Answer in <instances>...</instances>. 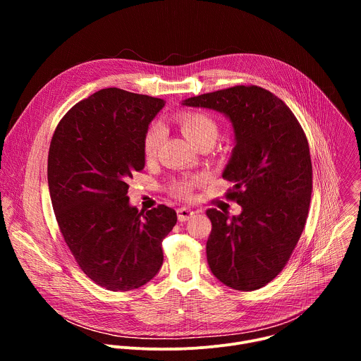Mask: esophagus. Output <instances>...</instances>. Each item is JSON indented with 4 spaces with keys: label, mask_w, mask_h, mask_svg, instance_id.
Masks as SVG:
<instances>
[{
    "label": "esophagus",
    "mask_w": 361,
    "mask_h": 361,
    "mask_svg": "<svg viewBox=\"0 0 361 361\" xmlns=\"http://www.w3.org/2000/svg\"><path fill=\"white\" fill-rule=\"evenodd\" d=\"M194 214H195V213H194L192 210L187 209V207H181V209L177 210V217H178L180 221H187V220H190L191 217H194Z\"/></svg>",
    "instance_id": "esophagus-1"
}]
</instances>
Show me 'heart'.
Wrapping results in <instances>:
<instances>
[{
	"label": "heart",
	"mask_w": 361,
	"mask_h": 361,
	"mask_svg": "<svg viewBox=\"0 0 361 361\" xmlns=\"http://www.w3.org/2000/svg\"><path fill=\"white\" fill-rule=\"evenodd\" d=\"M176 121L180 126L183 134L195 145H198L202 141L213 140L216 141L219 134V127L216 121L204 113H194V111H181L176 116ZM166 137V130L161 124H152L145 131L144 140H142V149L144 156L147 159L156 157L163 141ZM201 181V177H185L181 180H177L171 190L178 197H188L191 194V190Z\"/></svg>",
	"instance_id": "obj_1"
}]
</instances>
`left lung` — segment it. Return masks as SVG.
<instances>
[{
  "label": "left lung",
  "mask_w": 361,
  "mask_h": 361,
  "mask_svg": "<svg viewBox=\"0 0 361 361\" xmlns=\"http://www.w3.org/2000/svg\"><path fill=\"white\" fill-rule=\"evenodd\" d=\"M181 104L221 113L234 131L223 177L234 183L227 197L241 213L207 210L210 270L234 290L262 288L288 262L307 220L313 170L305 134L284 102L257 85L201 94Z\"/></svg>",
  "instance_id": "8db88e82"
}]
</instances>
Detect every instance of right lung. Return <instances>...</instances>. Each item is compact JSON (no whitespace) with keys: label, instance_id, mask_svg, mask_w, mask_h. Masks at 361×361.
Segmentation results:
<instances>
[{"label":"right lung","instance_id":"1","mask_svg":"<svg viewBox=\"0 0 361 361\" xmlns=\"http://www.w3.org/2000/svg\"><path fill=\"white\" fill-rule=\"evenodd\" d=\"M164 101L104 88L80 101L60 121L48 151V188L63 237L95 284L128 291L163 266L164 237L177 213L161 204L140 212L128 178L145 166L142 140Z\"/></svg>","mask_w":361,"mask_h":361}]
</instances>
